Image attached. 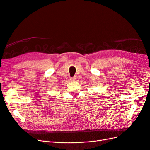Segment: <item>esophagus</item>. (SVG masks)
<instances>
[{
    "label": "esophagus",
    "mask_w": 150,
    "mask_h": 150,
    "mask_svg": "<svg viewBox=\"0 0 150 150\" xmlns=\"http://www.w3.org/2000/svg\"><path fill=\"white\" fill-rule=\"evenodd\" d=\"M70 79L71 81H74L76 80V78H71Z\"/></svg>",
    "instance_id": "obj_1"
}]
</instances>
